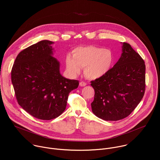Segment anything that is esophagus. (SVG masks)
I'll use <instances>...</instances> for the list:
<instances>
[{"label":"esophagus","mask_w":160,"mask_h":160,"mask_svg":"<svg viewBox=\"0 0 160 160\" xmlns=\"http://www.w3.org/2000/svg\"><path fill=\"white\" fill-rule=\"evenodd\" d=\"M86 85H87V83L85 82H80L79 83V85L80 87H85Z\"/></svg>","instance_id":"1"}]
</instances>
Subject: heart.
Masks as SVG:
<instances>
[{"label": "heart", "instance_id": "obj_1", "mask_svg": "<svg viewBox=\"0 0 160 160\" xmlns=\"http://www.w3.org/2000/svg\"><path fill=\"white\" fill-rule=\"evenodd\" d=\"M115 56L110 49L96 46L76 48L73 57L68 55L65 60L66 70L76 76L84 68V74L90 79H98L108 74L112 69Z\"/></svg>", "mask_w": 160, "mask_h": 160}]
</instances>
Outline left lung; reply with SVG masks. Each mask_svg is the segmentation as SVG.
<instances>
[{"label":"left lung","mask_w":160,"mask_h":160,"mask_svg":"<svg viewBox=\"0 0 160 160\" xmlns=\"http://www.w3.org/2000/svg\"><path fill=\"white\" fill-rule=\"evenodd\" d=\"M122 43L121 57L110 72L91 82L95 91L92 111L106 121L128 117L142 100L145 92L144 61L127 43Z\"/></svg>","instance_id":"obj_1"}]
</instances>
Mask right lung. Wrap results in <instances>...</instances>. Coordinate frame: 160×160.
Returning <instances> with one entry per match:
<instances>
[{
  "instance_id": "add662e5",
  "label": "right lung",
  "mask_w": 160,
  "mask_h": 160,
  "mask_svg": "<svg viewBox=\"0 0 160 160\" xmlns=\"http://www.w3.org/2000/svg\"><path fill=\"white\" fill-rule=\"evenodd\" d=\"M54 42L41 40L21 51L11 70V81L19 105L38 119L50 120L66 109L68 96L79 82L60 73L53 57Z\"/></svg>"
}]
</instances>
